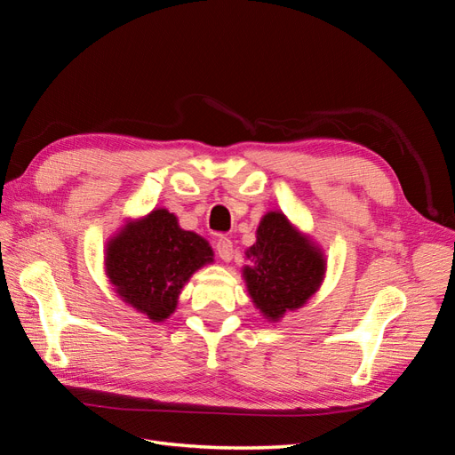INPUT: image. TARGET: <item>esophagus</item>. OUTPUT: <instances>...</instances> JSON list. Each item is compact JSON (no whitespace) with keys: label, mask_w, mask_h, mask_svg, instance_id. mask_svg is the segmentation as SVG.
<instances>
[{"label":"esophagus","mask_w":455,"mask_h":455,"mask_svg":"<svg viewBox=\"0 0 455 455\" xmlns=\"http://www.w3.org/2000/svg\"><path fill=\"white\" fill-rule=\"evenodd\" d=\"M216 254L222 258V261H231L233 258V243L228 237H220L216 241Z\"/></svg>","instance_id":"esophagus-1"}]
</instances>
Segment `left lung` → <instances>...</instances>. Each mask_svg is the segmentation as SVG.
<instances>
[{
	"label": "left lung",
	"instance_id": "8db88e82",
	"mask_svg": "<svg viewBox=\"0 0 455 455\" xmlns=\"http://www.w3.org/2000/svg\"><path fill=\"white\" fill-rule=\"evenodd\" d=\"M243 279L254 307L269 323L304 307L326 275V256L319 243L301 231L281 211L259 220L256 243L246 249Z\"/></svg>",
	"mask_w": 455,
	"mask_h": 455
}]
</instances>
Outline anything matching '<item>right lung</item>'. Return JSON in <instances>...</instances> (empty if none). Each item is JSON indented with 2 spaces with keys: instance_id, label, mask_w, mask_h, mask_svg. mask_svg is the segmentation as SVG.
<instances>
[{
  "instance_id": "right-lung-1",
  "label": "right lung",
  "mask_w": 455,
  "mask_h": 455,
  "mask_svg": "<svg viewBox=\"0 0 455 455\" xmlns=\"http://www.w3.org/2000/svg\"><path fill=\"white\" fill-rule=\"evenodd\" d=\"M212 261L209 241L182 229L167 209L127 218L104 251V271L116 294L151 323L167 321L191 275Z\"/></svg>"
}]
</instances>
